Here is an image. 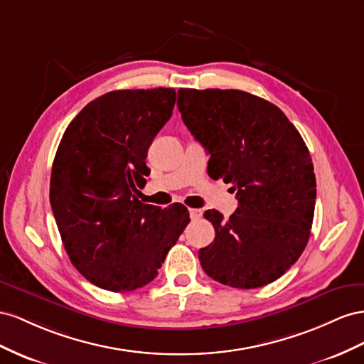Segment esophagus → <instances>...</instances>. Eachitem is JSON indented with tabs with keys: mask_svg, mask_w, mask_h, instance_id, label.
I'll return each instance as SVG.
<instances>
[{
	"mask_svg": "<svg viewBox=\"0 0 364 364\" xmlns=\"http://www.w3.org/2000/svg\"><path fill=\"white\" fill-rule=\"evenodd\" d=\"M189 215H191L192 220H200V218L203 216V210L201 209H191Z\"/></svg>",
	"mask_w": 364,
	"mask_h": 364,
	"instance_id": "obj_1",
	"label": "esophagus"
}]
</instances>
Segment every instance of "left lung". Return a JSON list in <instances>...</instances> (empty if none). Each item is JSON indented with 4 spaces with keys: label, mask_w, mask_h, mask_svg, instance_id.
Here are the masks:
<instances>
[{
    "label": "left lung",
    "mask_w": 364,
    "mask_h": 364,
    "mask_svg": "<svg viewBox=\"0 0 364 364\" xmlns=\"http://www.w3.org/2000/svg\"><path fill=\"white\" fill-rule=\"evenodd\" d=\"M176 107L210 154L209 175L232 183L237 200L227 221L204 213L215 241L198 253L203 269L233 288L274 282L302 255L313 225L316 175L304 139L276 105L245 91L181 88Z\"/></svg>",
    "instance_id": "left-lung-1"
}]
</instances>
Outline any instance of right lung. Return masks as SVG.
Masks as SVG:
<instances>
[{"label":"right lung","mask_w":364,"mask_h":364,"mask_svg":"<svg viewBox=\"0 0 364 364\" xmlns=\"http://www.w3.org/2000/svg\"><path fill=\"white\" fill-rule=\"evenodd\" d=\"M173 88L117 90L82 109L55 155L50 204L71 264L114 293L141 288L159 274L189 224L183 204H143L144 163L172 116Z\"/></svg>","instance_id":"1"}]
</instances>
